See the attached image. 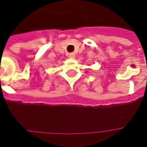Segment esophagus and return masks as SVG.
<instances>
[{
  "mask_svg": "<svg viewBox=\"0 0 147 147\" xmlns=\"http://www.w3.org/2000/svg\"><path fill=\"white\" fill-rule=\"evenodd\" d=\"M68 57H70V58H75V57H76V54H74V53H70V54H68Z\"/></svg>",
  "mask_w": 147,
  "mask_h": 147,
  "instance_id": "34e87169",
  "label": "esophagus"
}]
</instances>
